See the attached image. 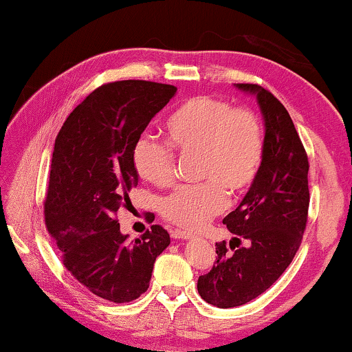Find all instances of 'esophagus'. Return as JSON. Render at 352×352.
Instances as JSON below:
<instances>
[{"label":"esophagus","instance_id":"1","mask_svg":"<svg viewBox=\"0 0 352 352\" xmlns=\"http://www.w3.org/2000/svg\"><path fill=\"white\" fill-rule=\"evenodd\" d=\"M171 237H173V239H177V240H187V239L192 237V234L187 232V230L173 229V230H171Z\"/></svg>","mask_w":352,"mask_h":352}]
</instances>
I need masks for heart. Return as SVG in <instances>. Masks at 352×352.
Here are the masks:
<instances>
[{"instance_id": "1", "label": "heart", "mask_w": 352, "mask_h": 352, "mask_svg": "<svg viewBox=\"0 0 352 352\" xmlns=\"http://www.w3.org/2000/svg\"><path fill=\"white\" fill-rule=\"evenodd\" d=\"M166 142L141 134L133 146L134 170L157 187L176 181V155H197L201 184L179 187L163 200L162 214L187 230H199L247 194L263 171L266 134L261 118L247 107H234L213 96L186 99L165 122Z\"/></svg>"}]
</instances>
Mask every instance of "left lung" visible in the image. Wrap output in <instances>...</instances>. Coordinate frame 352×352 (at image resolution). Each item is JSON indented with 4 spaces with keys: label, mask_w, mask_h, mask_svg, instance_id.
I'll use <instances>...</instances> for the list:
<instances>
[{
    "label": "left lung",
    "mask_w": 352,
    "mask_h": 352,
    "mask_svg": "<svg viewBox=\"0 0 352 352\" xmlns=\"http://www.w3.org/2000/svg\"><path fill=\"white\" fill-rule=\"evenodd\" d=\"M237 88L256 94L266 158L258 181L223 219L234 237L229 245L216 243L213 267L197 282L200 296L223 309L247 305L285 272L301 245L309 210V162L287 109L261 86Z\"/></svg>",
    "instance_id": "left-lung-1"
}]
</instances>
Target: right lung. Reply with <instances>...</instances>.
<instances>
[{"label": "right lung", "mask_w": 352, "mask_h": 352, "mask_svg": "<svg viewBox=\"0 0 352 352\" xmlns=\"http://www.w3.org/2000/svg\"><path fill=\"white\" fill-rule=\"evenodd\" d=\"M144 80L99 86L62 124L45 199L47 232L72 276L96 296L129 302L147 292L170 234L152 226L128 242L115 218L138 184L131 152L147 124L176 94ZM153 221V219H152Z\"/></svg>", "instance_id": "1"}]
</instances>
